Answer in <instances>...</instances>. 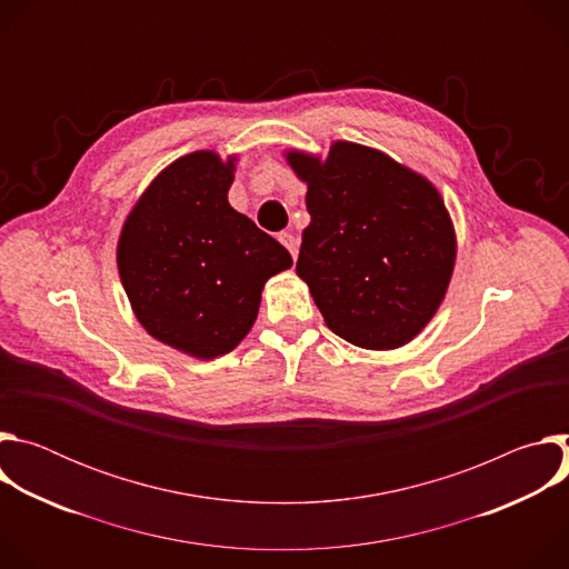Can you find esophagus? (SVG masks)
<instances>
[{
  "label": "esophagus",
  "instance_id": "esophagus-1",
  "mask_svg": "<svg viewBox=\"0 0 569 569\" xmlns=\"http://www.w3.org/2000/svg\"><path fill=\"white\" fill-rule=\"evenodd\" d=\"M279 240L283 242L286 248H288V252L292 254V259H297V252H299V240H297L290 231H281V233H279Z\"/></svg>",
  "mask_w": 569,
  "mask_h": 569
}]
</instances>
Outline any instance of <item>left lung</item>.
<instances>
[{
	"label": "left lung",
	"instance_id": "obj_1",
	"mask_svg": "<svg viewBox=\"0 0 569 569\" xmlns=\"http://www.w3.org/2000/svg\"><path fill=\"white\" fill-rule=\"evenodd\" d=\"M308 184L297 274L327 327L362 349L410 342L437 312L455 231L437 189L387 154L333 143L329 159L288 152Z\"/></svg>",
	"mask_w": 569,
	"mask_h": 569
}]
</instances>
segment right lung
Here are the masks:
<instances>
[{"label":"right lung","instance_id":"obj_1","mask_svg":"<svg viewBox=\"0 0 569 569\" xmlns=\"http://www.w3.org/2000/svg\"><path fill=\"white\" fill-rule=\"evenodd\" d=\"M233 159L198 150L161 171L128 216L117 250L141 327L196 358L248 336L263 283L292 266L270 233L227 202Z\"/></svg>","mask_w":569,"mask_h":569}]
</instances>
